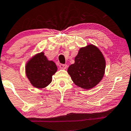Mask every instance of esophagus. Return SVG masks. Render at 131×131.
I'll return each mask as SVG.
<instances>
[{
    "instance_id": "esophagus-1",
    "label": "esophagus",
    "mask_w": 131,
    "mask_h": 131,
    "mask_svg": "<svg viewBox=\"0 0 131 131\" xmlns=\"http://www.w3.org/2000/svg\"><path fill=\"white\" fill-rule=\"evenodd\" d=\"M59 68L61 69H66L67 68V65H64V64H60L59 65Z\"/></svg>"
}]
</instances>
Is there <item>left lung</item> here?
Listing matches in <instances>:
<instances>
[{"label": "left lung", "instance_id": "obj_1", "mask_svg": "<svg viewBox=\"0 0 131 131\" xmlns=\"http://www.w3.org/2000/svg\"><path fill=\"white\" fill-rule=\"evenodd\" d=\"M105 68L106 60L102 51L91 44L80 48L75 63L69 66L68 73L76 85L89 90L102 81Z\"/></svg>", "mask_w": 131, "mask_h": 131}]
</instances>
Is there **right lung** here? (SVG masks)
Instances as JSON below:
<instances>
[{
	"label": "right lung",
	"instance_id": "add662e5",
	"mask_svg": "<svg viewBox=\"0 0 131 131\" xmlns=\"http://www.w3.org/2000/svg\"><path fill=\"white\" fill-rule=\"evenodd\" d=\"M58 68L52 60H49L44 52L37 53L29 59L25 65V74L31 84L35 88L46 87L52 81V75Z\"/></svg>",
	"mask_w": 131,
	"mask_h": 131
}]
</instances>
